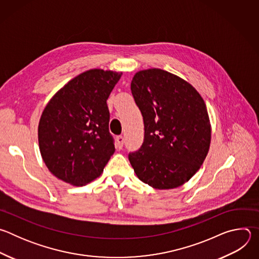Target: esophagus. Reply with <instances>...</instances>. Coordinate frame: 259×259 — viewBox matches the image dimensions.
<instances>
[{
	"label": "esophagus",
	"instance_id": "34e87169",
	"mask_svg": "<svg viewBox=\"0 0 259 259\" xmlns=\"http://www.w3.org/2000/svg\"><path fill=\"white\" fill-rule=\"evenodd\" d=\"M116 140H117V147L118 149H122L123 147V145H124V137L123 136H117V138H116Z\"/></svg>",
	"mask_w": 259,
	"mask_h": 259
}]
</instances>
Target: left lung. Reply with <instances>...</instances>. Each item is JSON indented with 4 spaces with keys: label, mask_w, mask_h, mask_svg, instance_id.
I'll list each match as a JSON object with an SVG mask.
<instances>
[{
    "label": "left lung",
    "mask_w": 259,
    "mask_h": 259,
    "mask_svg": "<svg viewBox=\"0 0 259 259\" xmlns=\"http://www.w3.org/2000/svg\"><path fill=\"white\" fill-rule=\"evenodd\" d=\"M131 92L144 124L142 145L128 156L134 172L157 190L182 186L200 169L210 146L202 96L187 81L160 68L136 72Z\"/></svg>",
    "instance_id": "8db88e82"
}]
</instances>
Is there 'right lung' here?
I'll use <instances>...</instances> for the list:
<instances>
[{"label":"right lung","mask_w":259,"mask_h":259,"mask_svg":"<svg viewBox=\"0 0 259 259\" xmlns=\"http://www.w3.org/2000/svg\"><path fill=\"white\" fill-rule=\"evenodd\" d=\"M122 72L90 69L64 85L40 119V152L57 178L82 187L97 178L115 153L106 100Z\"/></svg>","instance_id":"1"}]
</instances>
